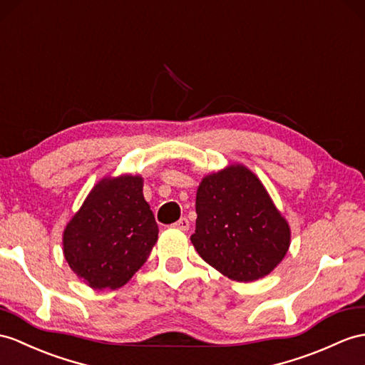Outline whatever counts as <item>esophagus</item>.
Returning a JSON list of instances; mask_svg holds the SVG:
<instances>
[{
    "mask_svg": "<svg viewBox=\"0 0 365 365\" xmlns=\"http://www.w3.org/2000/svg\"><path fill=\"white\" fill-rule=\"evenodd\" d=\"M173 227H176V229H180V230H189V227H190V223H189V220L187 218H180L176 221V223L173 225Z\"/></svg>",
    "mask_w": 365,
    "mask_h": 365,
    "instance_id": "34e87169",
    "label": "esophagus"
}]
</instances>
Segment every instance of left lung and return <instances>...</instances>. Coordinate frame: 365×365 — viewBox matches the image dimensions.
<instances>
[{
  "instance_id": "left-lung-1",
  "label": "left lung",
  "mask_w": 365,
  "mask_h": 365,
  "mask_svg": "<svg viewBox=\"0 0 365 365\" xmlns=\"http://www.w3.org/2000/svg\"><path fill=\"white\" fill-rule=\"evenodd\" d=\"M197 227L190 237L201 259L235 282L274 271L291 245L287 218L243 164L209 173L197 190Z\"/></svg>"
}]
</instances>
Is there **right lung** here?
I'll return each instance as SVG.
<instances>
[{"label": "right lung", "mask_w": 365, "mask_h": 365, "mask_svg": "<svg viewBox=\"0 0 365 365\" xmlns=\"http://www.w3.org/2000/svg\"><path fill=\"white\" fill-rule=\"evenodd\" d=\"M140 175L105 176L63 230V255L93 289H118L140 269L158 240Z\"/></svg>", "instance_id": "add662e5"}]
</instances>
